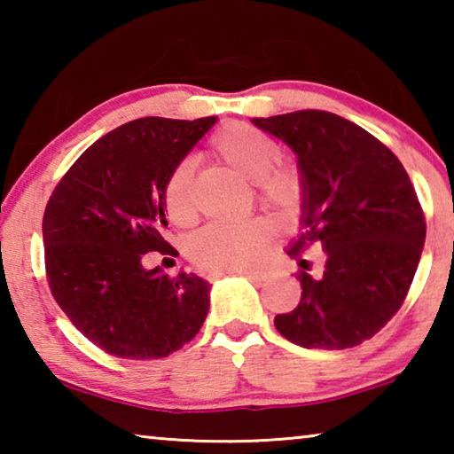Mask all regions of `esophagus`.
<instances>
[{
	"instance_id": "obj_1",
	"label": "esophagus",
	"mask_w": 454,
	"mask_h": 454,
	"mask_svg": "<svg viewBox=\"0 0 454 454\" xmlns=\"http://www.w3.org/2000/svg\"><path fill=\"white\" fill-rule=\"evenodd\" d=\"M232 274L246 276V278L252 280V282H264V280L268 278V272H266V270H236V272H232ZM216 276H222V272L216 274Z\"/></svg>"
}]
</instances>
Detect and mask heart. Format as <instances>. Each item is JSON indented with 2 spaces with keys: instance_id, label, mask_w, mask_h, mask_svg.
<instances>
[{
  "instance_id": "b5f03b06",
  "label": "heart",
  "mask_w": 454,
  "mask_h": 454,
  "mask_svg": "<svg viewBox=\"0 0 454 454\" xmlns=\"http://www.w3.org/2000/svg\"><path fill=\"white\" fill-rule=\"evenodd\" d=\"M210 153L244 178L256 182L260 198L282 214L296 210L302 194V180L294 166L278 162L280 148L270 136L242 121L220 128L210 140ZM194 170L182 162L168 176L164 208L174 224L186 226L194 220L192 196ZM272 240L270 222L252 218L244 222H212L190 238L192 262L214 272H232L250 266Z\"/></svg>"
}]
</instances>
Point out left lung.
<instances>
[{"instance_id": "1", "label": "left lung", "mask_w": 454, "mask_h": 454, "mask_svg": "<svg viewBox=\"0 0 454 454\" xmlns=\"http://www.w3.org/2000/svg\"><path fill=\"white\" fill-rule=\"evenodd\" d=\"M252 124L286 144L301 168L302 228L286 254L306 268V248L325 250L322 272L301 270V302L276 314L274 326L302 348L356 347L395 317L417 272L427 224L409 174L336 114L301 110Z\"/></svg>"}]
</instances>
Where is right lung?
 Segmentation results:
<instances>
[{
    "label": "right lung",
    "mask_w": 454,
    "mask_h": 454,
    "mask_svg": "<svg viewBox=\"0 0 454 454\" xmlns=\"http://www.w3.org/2000/svg\"><path fill=\"white\" fill-rule=\"evenodd\" d=\"M218 118H140L96 140L51 192L43 214L51 294L107 355L164 358L202 328L210 284L144 266L164 240V186Z\"/></svg>",
    "instance_id": "obj_1"
}]
</instances>
